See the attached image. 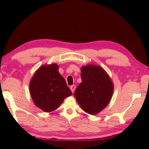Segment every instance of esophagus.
Listing matches in <instances>:
<instances>
[{
  "mask_svg": "<svg viewBox=\"0 0 149 149\" xmlns=\"http://www.w3.org/2000/svg\"><path fill=\"white\" fill-rule=\"evenodd\" d=\"M70 88L72 92L74 93L75 90V85H72V86H70Z\"/></svg>",
  "mask_w": 149,
  "mask_h": 149,
  "instance_id": "obj_1",
  "label": "esophagus"
}]
</instances>
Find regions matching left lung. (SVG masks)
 <instances>
[{"label":"left lung","mask_w":149,"mask_h":149,"mask_svg":"<svg viewBox=\"0 0 149 149\" xmlns=\"http://www.w3.org/2000/svg\"><path fill=\"white\" fill-rule=\"evenodd\" d=\"M81 71L82 83L75 91V97L85 112L95 115L109 102L113 85L107 73L99 66L87 65Z\"/></svg>","instance_id":"obj_1"}]
</instances>
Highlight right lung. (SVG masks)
<instances>
[{"instance_id":"right-lung-1","label":"right lung","mask_w":149,"mask_h":149,"mask_svg":"<svg viewBox=\"0 0 149 149\" xmlns=\"http://www.w3.org/2000/svg\"><path fill=\"white\" fill-rule=\"evenodd\" d=\"M58 68L56 64L43 65L31 81L29 89L33 102L45 112L54 111L66 97L72 95Z\"/></svg>"}]
</instances>
